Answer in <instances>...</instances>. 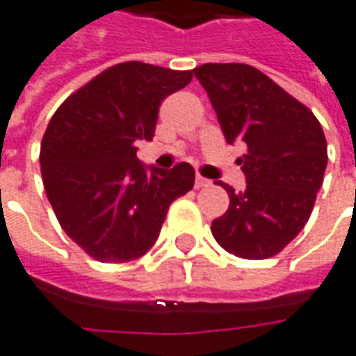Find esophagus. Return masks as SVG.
<instances>
[{"instance_id": "obj_1", "label": "esophagus", "mask_w": 356, "mask_h": 356, "mask_svg": "<svg viewBox=\"0 0 356 356\" xmlns=\"http://www.w3.org/2000/svg\"><path fill=\"white\" fill-rule=\"evenodd\" d=\"M194 185H196V188H202V186H208L209 185V179L202 177V175H196V179H194Z\"/></svg>"}]
</instances>
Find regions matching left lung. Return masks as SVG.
<instances>
[{"mask_svg":"<svg viewBox=\"0 0 356 356\" xmlns=\"http://www.w3.org/2000/svg\"><path fill=\"white\" fill-rule=\"evenodd\" d=\"M229 145L246 143L238 158L246 188L223 185L231 204L213 219L217 244L244 259H267L296 238L311 217L328 152L318 120L268 76L250 65L194 68ZM219 185V183H217Z\"/></svg>","mask_w":356,"mask_h":356,"instance_id":"1","label":"left lung"}]
</instances>
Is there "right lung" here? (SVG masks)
I'll list each match as a JSON object with an SVG mask.
<instances>
[{
  "label": "right lung",
  "mask_w": 356,
  "mask_h": 356,
  "mask_svg": "<svg viewBox=\"0 0 356 356\" xmlns=\"http://www.w3.org/2000/svg\"><path fill=\"white\" fill-rule=\"evenodd\" d=\"M193 70L122 63L70 95L42 140V177L58 223L102 263L139 259L154 246L171 202L194 186V168L145 165L137 140H152L158 108Z\"/></svg>",
  "instance_id": "right-lung-1"
}]
</instances>
